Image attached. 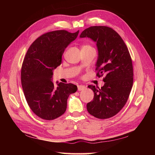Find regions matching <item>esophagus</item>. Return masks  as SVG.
Masks as SVG:
<instances>
[{
	"instance_id": "34e87169",
	"label": "esophagus",
	"mask_w": 155,
	"mask_h": 155,
	"mask_svg": "<svg viewBox=\"0 0 155 155\" xmlns=\"http://www.w3.org/2000/svg\"><path fill=\"white\" fill-rule=\"evenodd\" d=\"M78 87V91H83L84 89H85L86 88V87H85V86H84V85H78L77 86Z\"/></svg>"
}]
</instances>
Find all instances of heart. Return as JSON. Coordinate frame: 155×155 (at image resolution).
Instances as JSON below:
<instances>
[{
    "instance_id": "heart-1",
    "label": "heart",
    "mask_w": 155,
    "mask_h": 155,
    "mask_svg": "<svg viewBox=\"0 0 155 155\" xmlns=\"http://www.w3.org/2000/svg\"><path fill=\"white\" fill-rule=\"evenodd\" d=\"M91 47V46L87 45H83V47H82V48H83V47Z\"/></svg>"
}]
</instances>
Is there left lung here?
<instances>
[{
    "mask_svg": "<svg viewBox=\"0 0 155 155\" xmlns=\"http://www.w3.org/2000/svg\"><path fill=\"white\" fill-rule=\"evenodd\" d=\"M80 37H88L96 42L98 52L97 76L105 75L104 84L101 88L88 86L93 91L94 98L87 103V110L101 119L110 118L123 108L133 87V68L129 51L120 36L105 26L85 29Z\"/></svg>",
    "mask_w": 155,
    "mask_h": 155,
    "instance_id": "left-lung-1",
    "label": "left lung"
}]
</instances>
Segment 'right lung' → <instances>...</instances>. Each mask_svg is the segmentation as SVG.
<instances>
[{
    "mask_svg": "<svg viewBox=\"0 0 155 155\" xmlns=\"http://www.w3.org/2000/svg\"><path fill=\"white\" fill-rule=\"evenodd\" d=\"M79 31L64 30L45 33L28 49L21 68V84L32 112L42 119L53 120L67 109L68 96L77 91L76 85L52 81L53 70L61 64L65 48L77 38Z\"/></svg>",
    "mask_w": 155,
    "mask_h": 155,
    "instance_id": "1",
    "label": "right lung"
}]
</instances>
